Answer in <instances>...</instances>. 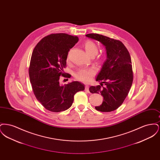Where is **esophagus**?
<instances>
[{
  "label": "esophagus",
  "instance_id": "esophagus-1",
  "mask_svg": "<svg viewBox=\"0 0 160 160\" xmlns=\"http://www.w3.org/2000/svg\"><path fill=\"white\" fill-rule=\"evenodd\" d=\"M85 91L87 92H89V86L88 85H86L85 86V89H84Z\"/></svg>",
  "mask_w": 160,
  "mask_h": 160
}]
</instances>
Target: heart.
Segmentation results:
<instances>
[{"instance_id":"b5f03b06","label":"heart","mask_w":160,"mask_h":160,"mask_svg":"<svg viewBox=\"0 0 160 160\" xmlns=\"http://www.w3.org/2000/svg\"><path fill=\"white\" fill-rule=\"evenodd\" d=\"M84 47L87 54L92 57L97 55L99 51V48L97 45L93 41L91 40H88L85 42L84 44ZM98 59L99 61H102V58L99 56ZM95 72L93 69L82 68L78 70L75 73L74 77L78 81L87 83L91 80Z\"/></svg>"}]
</instances>
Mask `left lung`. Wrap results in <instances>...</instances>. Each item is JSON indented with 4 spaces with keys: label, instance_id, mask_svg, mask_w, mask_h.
Instances as JSON below:
<instances>
[{
    "label": "left lung",
    "instance_id": "obj_1",
    "mask_svg": "<svg viewBox=\"0 0 160 160\" xmlns=\"http://www.w3.org/2000/svg\"><path fill=\"white\" fill-rule=\"evenodd\" d=\"M105 46L107 59L96 78L100 85L92 86L89 91L100 93L104 98L102 104L95 109L110 112L122 105L128 94L133 81L132 62L129 52L121 41L97 33L86 35Z\"/></svg>",
    "mask_w": 160,
    "mask_h": 160
}]
</instances>
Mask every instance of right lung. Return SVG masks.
<instances>
[{"mask_svg":"<svg viewBox=\"0 0 160 160\" xmlns=\"http://www.w3.org/2000/svg\"><path fill=\"white\" fill-rule=\"evenodd\" d=\"M78 38L67 33H53L42 38L34 48L29 75L34 95L47 110L60 112L68 109L77 92L84 90V84L74 81L65 84L61 76L70 78L64 72L70 48Z\"/></svg>","mask_w":160,"mask_h":160,"instance_id":"obj_1","label":"right lung"}]
</instances>
